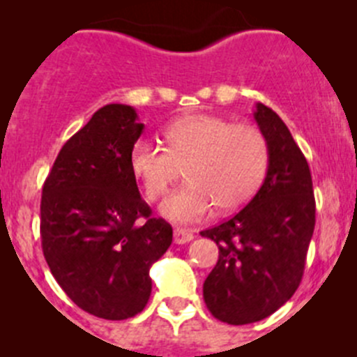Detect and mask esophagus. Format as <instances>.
<instances>
[{
  "instance_id": "obj_1",
  "label": "esophagus",
  "mask_w": 357,
  "mask_h": 357,
  "mask_svg": "<svg viewBox=\"0 0 357 357\" xmlns=\"http://www.w3.org/2000/svg\"><path fill=\"white\" fill-rule=\"evenodd\" d=\"M192 238H195L192 230H185V228H175V231H173V241H175V244H185V243H189V241H192Z\"/></svg>"
}]
</instances>
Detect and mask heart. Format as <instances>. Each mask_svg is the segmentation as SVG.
<instances>
[{"mask_svg":"<svg viewBox=\"0 0 357 357\" xmlns=\"http://www.w3.org/2000/svg\"><path fill=\"white\" fill-rule=\"evenodd\" d=\"M166 149L149 139L132 145L129 166L149 200L165 195L185 166V182L159 207L173 223L243 207L257 195L269 168V146L258 129L215 114H185L162 130Z\"/></svg>","mask_w":357,"mask_h":357,"instance_id":"b5f03b06","label":"heart"}]
</instances>
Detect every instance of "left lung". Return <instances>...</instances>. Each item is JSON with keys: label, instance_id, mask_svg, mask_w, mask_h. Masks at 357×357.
<instances>
[{"label": "left lung", "instance_id": "8db88e82", "mask_svg": "<svg viewBox=\"0 0 357 357\" xmlns=\"http://www.w3.org/2000/svg\"><path fill=\"white\" fill-rule=\"evenodd\" d=\"M253 119L269 146L264 184L234 218L202 231L219 246L205 305L231 326L266 319L294 296L315 228L312 175L289 127L260 102Z\"/></svg>", "mask_w": 357, "mask_h": 357}]
</instances>
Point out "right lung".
Here are the masks:
<instances>
[{
    "mask_svg": "<svg viewBox=\"0 0 357 357\" xmlns=\"http://www.w3.org/2000/svg\"><path fill=\"white\" fill-rule=\"evenodd\" d=\"M132 106L106 104L63 145L42 188L40 235L58 285L106 320L138 315L152 292L150 267L172 244L150 218L129 166L143 134Z\"/></svg>",
    "mask_w": 357,
    "mask_h": 357,
    "instance_id": "obj_1",
    "label": "right lung"
}]
</instances>
